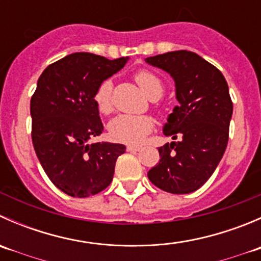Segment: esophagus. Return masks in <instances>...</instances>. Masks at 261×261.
I'll return each instance as SVG.
<instances>
[{
  "label": "esophagus",
  "instance_id": "obj_1",
  "mask_svg": "<svg viewBox=\"0 0 261 261\" xmlns=\"http://www.w3.org/2000/svg\"><path fill=\"white\" fill-rule=\"evenodd\" d=\"M127 150L128 151H139L141 150L140 145H127Z\"/></svg>",
  "mask_w": 261,
  "mask_h": 261
}]
</instances>
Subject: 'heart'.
<instances>
[{"instance_id": "b5f03b06", "label": "heart", "mask_w": 261, "mask_h": 261, "mask_svg": "<svg viewBox=\"0 0 261 261\" xmlns=\"http://www.w3.org/2000/svg\"><path fill=\"white\" fill-rule=\"evenodd\" d=\"M135 81L141 91L150 99L162 97L164 87L158 75L149 70H140L135 74ZM94 103L101 114L109 115L114 110L112 103V82L106 80L102 82L94 93ZM152 118L145 115H118L109 123L110 135L121 143L136 144L143 141L147 134L152 130Z\"/></svg>"}]
</instances>
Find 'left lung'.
Masks as SVG:
<instances>
[{
	"label": "left lung",
	"mask_w": 261,
	"mask_h": 261,
	"mask_svg": "<svg viewBox=\"0 0 261 261\" xmlns=\"http://www.w3.org/2000/svg\"><path fill=\"white\" fill-rule=\"evenodd\" d=\"M145 62L172 75L179 102L163 128L165 136L177 141L158 147L159 164L147 177L165 192L191 193L208 180L227 146L233 109L227 82L215 65L188 50Z\"/></svg>",
	"instance_id": "obj_1"
}]
</instances>
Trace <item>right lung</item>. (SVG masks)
Masks as SVG:
<instances>
[{
  "label": "right lung",
  "mask_w": 261,
  "mask_h": 261,
  "mask_svg": "<svg viewBox=\"0 0 261 261\" xmlns=\"http://www.w3.org/2000/svg\"><path fill=\"white\" fill-rule=\"evenodd\" d=\"M127 60L74 53L50 64L39 77L30 102L34 149L49 179L68 196H93L112 181L116 160L126 147L89 144L103 131L94 93Z\"/></svg>",
  "instance_id": "add662e5"
}]
</instances>
